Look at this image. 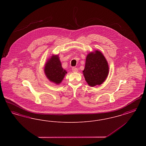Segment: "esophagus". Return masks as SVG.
<instances>
[{
  "label": "esophagus",
  "mask_w": 146,
  "mask_h": 146,
  "mask_svg": "<svg viewBox=\"0 0 146 146\" xmlns=\"http://www.w3.org/2000/svg\"><path fill=\"white\" fill-rule=\"evenodd\" d=\"M72 70L73 72H78V68L76 67H73Z\"/></svg>",
  "instance_id": "34e87169"
}]
</instances>
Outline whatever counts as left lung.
Returning <instances> with one entry per match:
<instances>
[{
  "mask_svg": "<svg viewBox=\"0 0 146 146\" xmlns=\"http://www.w3.org/2000/svg\"><path fill=\"white\" fill-rule=\"evenodd\" d=\"M86 82L90 86L101 85L108 75V64L104 55L98 50L89 53L86 58L83 71Z\"/></svg>",
  "mask_w": 146,
  "mask_h": 146,
  "instance_id": "obj_1",
  "label": "left lung"
}]
</instances>
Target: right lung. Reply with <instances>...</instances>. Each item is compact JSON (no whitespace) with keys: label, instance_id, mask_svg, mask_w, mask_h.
Wrapping results in <instances>:
<instances>
[{"label":"right lung","instance_id":"obj_1","mask_svg":"<svg viewBox=\"0 0 146 146\" xmlns=\"http://www.w3.org/2000/svg\"><path fill=\"white\" fill-rule=\"evenodd\" d=\"M44 72L50 81L56 84L61 83L67 72L62 67L58 55H52L46 62Z\"/></svg>","mask_w":146,"mask_h":146}]
</instances>
